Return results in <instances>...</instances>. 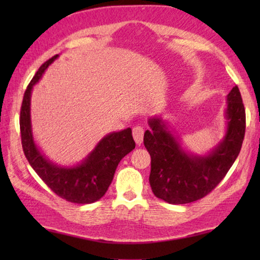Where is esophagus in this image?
Masks as SVG:
<instances>
[{
	"mask_svg": "<svg viewBox=\"0 0 260 260\" xmlns=\"http://www.w3.org/2000/svg\"><path fill=\"white\" fill-rule=\"evenodd\" d=\"M143 134H144V129L143 127L141 126H135L133 128V138L135 140V142L138 146H141L143 141Z\"/></svg>",
	"mask_w": 260,
	"mask_h": 260,
	"instance_id": "34e87169",
	"label": "esophagus"
}]
</instances>
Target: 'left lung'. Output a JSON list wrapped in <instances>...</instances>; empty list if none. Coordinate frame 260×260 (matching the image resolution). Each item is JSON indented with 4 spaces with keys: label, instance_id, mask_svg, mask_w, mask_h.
I'll return each instance as SVG.
<instances>
[{
    "label": "left lung",
    "instance_id": "1",
    "mask_svg": "<svg viewBox=\"0 0 260 260\" xmlns=\"http://www.w3.org/2000/svg\"><path fill=\"white\" fill-rule=\"evenodd\" d=\"M227 129L223 139L204 156L186 151L180 139L160 117L149 119L144 147L150 153L149 182L155 196L170 204L203 199L218 186L241 151L245 133V110L239 87L227 95Z\"/></svg>",
    "mask_w": 260,
    "mask_h": 260
}]
</instances>
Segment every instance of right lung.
<instances>
[{
  "label": "right lung",
  "instance_id": "add662e5",
  "mask_svg": "<svg viewBox=\"0 0 260 260\" xmlns=\"http://www.w3.org/2000/svg\"><path fill=\"white\" fill-rule=\"evenodd\" d=\"M58 55L51 57L35 73L24 94L20 110V134L23 150L29 165L56 195L71 203L90 204L104 196L112 182L118 164L135 148L132 129L126 128L105 135L80 164H54L34 142L30 122V94L48 67Z\"/></svg>",
  "mask_w": 260,
  "mask_h": 260
}]
</instances>
